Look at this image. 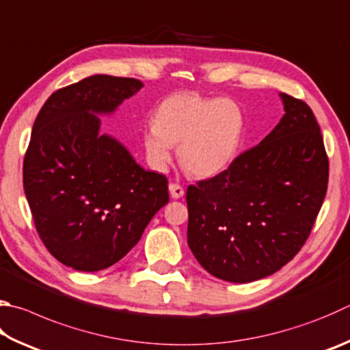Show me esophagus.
Wrapping results in <instances>:
<instances>
[{
	"label": "esophagus",
	"mask_w": 350,
	"mask_h": 350,
	"mask_svg": "<svg viewBox=\"0 0 350 350\" xmlns=\"http://www.w3.org/2000/svg\"><path fill=\"white\" fill-rule=\"evenodd\" d=\"M170 194L173 199H180V197L185 194V189H183L182 185H179V183H170Z\"/></svg>",
	"instance_id": "obj_1"
}]
</instances>
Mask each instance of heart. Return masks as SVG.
Segmentation results:
<instances>
[{"label":"heart","mask_w":350,"mask_h":350,"mask_svg":"<svg viewBox=\"0 0 350 350\" xmlns=\"http://www.w3.org/2000/svg\"><path fill=\"white\" fill-rule=\"evenodd\" d=\"M243 130L245 113L237 100L179 92L157 105L154 120L144 125L142 144L154 170L167 168L174 145H179L182 167L196 177H209L232 162Z\"/></svg>","instance_id":"heart-1"}]
</instances>
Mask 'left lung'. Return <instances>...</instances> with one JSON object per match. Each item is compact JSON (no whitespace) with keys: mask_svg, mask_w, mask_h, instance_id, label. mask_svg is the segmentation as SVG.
Instances as JSON below:
<instances>
[{"mask_svg":"<svg viewBox=\"0 0 350 350\" xmlns=\"http://www.w3.org/2000/svg\"><path fill=\"white\" fill-rule=\"evenodd\" d=\"M284 114L228 170L187 189L188 246L209 274L250 283L308 240L325 200L329 159L312 110L282 93Z\"/></svg>","mask_w":350,"mask_h":350,"instance_id":"left-lung-1","label":"left lung"}]
</instances>
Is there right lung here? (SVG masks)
Listing matches in <instances>:
<instances>
[{
    "instance_id": "1",
    "label": "right lung",
    "mask_w": 350,
    "mask_h": 350,
    "mask_svg": "<svg viewBox=\"0 0 350 350\" xmlns=\"http://www.w3.org/2000/svg\"><path fill=\"white\" fill-rule=\"evenodd\" d=\"M144 84L94 75L56 90L38 113L23 165L24 191L49 252L76 271L119 262L170 200L163 174L145 171L122 144L99 135Z\"/></svg>"
}]
</instances>
